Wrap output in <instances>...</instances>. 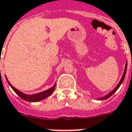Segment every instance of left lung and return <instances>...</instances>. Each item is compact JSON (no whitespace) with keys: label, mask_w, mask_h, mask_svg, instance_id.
I'll return each instance as SVG.
<instances>
[{"label":"left lung","mask_w":132,"mask_h":132,"mask_svg":"<svg viewBox=\"0 0 132 132\" xmlns=\"http://www.w3.org/2000/svg\"><path fill=\"white\" fill-rule=\"evenodd\" d=\"M126 70H127V62H126V65H125V68H124V71H123V76H122V77H121V79L120 80V81L118 82V85L114 87L111 92H109V93H107L106 95H105L103 97H100V98H98V100H106V99L109 98L110 96H112L113 94L118 89V88L120 87V86L121 85V84L123 83V80L125 79V76H126Z\"/></svg>","instance_id":"8db88e82"}]
</instances>
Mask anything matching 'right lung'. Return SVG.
<instances>
[{"label": "right lung", "instance_id": "obj_1", "mask_svg": "<svg viewBox=\"0 0 132 132\" xmlns=\"http://www.w3.org/2000/svg\"><path fill=\"white\" fill-rule=\"evenodd\" d=\"M6 79L8 84H9V86H10L13 90L16 93V94H18V95H19L21 98L23 99V100L26 101H28V102H37V101H42V100H43V99L48 98V96H50L51 94L53 93L54 89H55V87H56V83H55L52 87L48 89L45 90L43 92H40V93L33 94V95H28V94L23 93V92H21V91L18 90V89L14 87L12 85L10 84V82L8 81L6 76Z\"/></svg>", "mask_w": 132, "mask_h": 132}]
</instances>
